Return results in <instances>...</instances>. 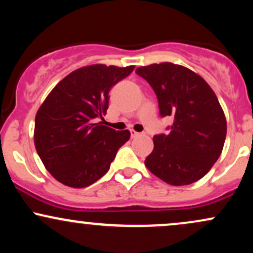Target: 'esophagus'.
<instances>
[{"label": "esophagus", "instance_id": "34e87169", "mask_svg": "<svg viewBox=\"0 0 253 253\" xmlns=\"http://www.w3.org/2000/svg\"><path fill=\"white\" fill-rule=\"evenodd\" d=\"M139 134H140L139 132H135V130L130 129V136H132V138H135V136H138Z\"/></svg>", "mask_w": 253, "mask_h": 253}]
</instances>
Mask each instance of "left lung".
Returning <instances> with one entry per match:
<instances>
[{"label":"left lung","instance_id":"left-lung-1","mask_svg":"<svg viewBox=\"0 0 253 253\" xmlns=\"http://www.w3.org/2000/svg\"><path fill=\"white\" fill-rule=\"evenodd\" d=\"M135 72L155 90L162 117L173 119L168 134L153 136L145 165L168 184L199 181L221 155L227 132L215 92L201 76L177 64H151Z\"/></svg>","mask_w":253,"mask_h":253}]
</instances>
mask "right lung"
Instances as JSON below:
<instances>
[{
  "instance_id": "obj_1",
  "label": "right lung",
  "mask_w": 253,
  "mask_h": 253,
  "mask_svg": "<svg viewBox=\"0 0 253 253\" xmlns=\"http://www.w3.org/2000/svg\"><path fill=\"white\" fill-rule=\"evenodd\" d=\"M134 66L94 64L72 71L52 89L36 115L34 145L46 170L58 182L84 188L109 170L130 133L104 126L109 90Z\"/></svg>"
}]
</instances>
